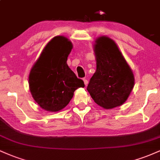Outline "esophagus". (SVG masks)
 Wrapping results in <instances>:
<instances>
[{"mask_svg": "<svg viewBox=\"0 0 160 160\" xmlns=\"http://www.w3.org/2000/svg\"><path fill=\"white\" fill-rule=\"evenodd\" d=\"M83 81H84V84H85V86H86L88 85V80H86V78H83Z\"/></svg>", "mask_w": 160, "mask_h": 160, "instance_id": "esophagus-1", "label": "esophagus"}]
</instances>
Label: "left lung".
Wrapping results in <instances>:
<instances>
[{
	"label": "left lung",
	"instance_id": "obj_1",
	"mask_svg": "<svg viewBox=\"0 0 160 160\" xmlns=\"http://www.w3.org/2000/svg\"><path fill=\"white\" fill-rule=\"evenodd\" d=\"M94 51L96 71L88 84V92L95 103L104 109L122 105L134 87L132 71L115 42L108 37L97 38Z\"/></svg>",
	"mask_w": 160,
	"mask_h": 160
}]
</instances>
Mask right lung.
<instances>
[{"label":"right lung","instance_id":"right-lung-1","mask_svg":"<svg viewBox=\"0 0 160 160\" xmlns=\"http://www.w3.org/2000/svg\"><path fill=\"white\" fill-rule=\"evenodd\" d=\"M72 43L56 36L47 43L29 74V88L34 101L47 111H61L68 104L74 91L84 82L67 65Z\"/></svg>","mask_w":160,"mask_h":160}]
</instances>
